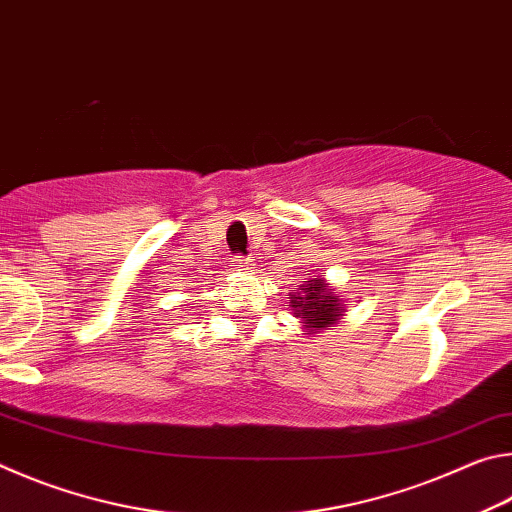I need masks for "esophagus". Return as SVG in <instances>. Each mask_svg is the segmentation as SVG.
I'll return each mask as SVG.
<instances>
[{"instance_id": "obj_1", "label": "esophagus", "mask_w": 512, "mask_h": 512, "mask_svg": "<svg viewBox=\"0 0 512 512\" xmlns=\"http://www.w3.org/2000/svg\"><path fill=\"white\" fill-rule=\"evenodd\" d=\"M250 266H253V264H250V259H244V257H237V259H235V268H237V271H248Z\"/></svg>"}]
</instances>
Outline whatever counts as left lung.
<instances>
[{"label":"left lung","instance_id":"1","mask_svg":"<svg viewBox=\"0 0 512 512\" xmlns=\"http://www.w3.org/2000/svg\"><path fill=\"white\" fill-rule=\"evenodd\" d=\"M309 277L300 287L289 293L291 314L302 320V329L309 334H318L323 329L339 325L345 316V300L339 291L329 287L323 275L307 273Z\"/></svg>","mask_w":512,"mask_h":512}]
</instances>
